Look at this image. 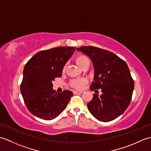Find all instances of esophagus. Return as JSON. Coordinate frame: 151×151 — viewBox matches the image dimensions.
<instances>
[{
    "label": "esophagus",
    "instance_id": "esophagus-1",
    "mask_svg": "<svg viewBox=\"0 0 151 151\" xmlns=\"http://www.w3.org/2000/svg\"><path fill=\"white\" fill-rule=\"evenodd\" d=\"M82 91H73V93L75 94V95H77V94H80V93H82Z\"/></svg>",
    "mask_w": 151,
    "mask_h": 151
}]
</instances>
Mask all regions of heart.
<instances>
[{
    "instance_id": "b5f03b06",
    "label": "heart",
    "mask_w": 151,
    "mask_h": 151,
    "mask_svg": "<svg viewBox=\"0 0 151 151\" xmlns=\"http://www.w3.org/2000/svg\"><path fill=\"white\" fill-rule=\"evenodd\" d=\"M75 62L77 63V65L82 69L85 65L89 63V60L87 57L84 55H79L75 58ZM65 66L63 67V72L65 71ZM88 82V79L84 77L74 78L72 79L70 82V85L73 88L76 89H82L84 86Z\"/></svg>"
}]
</instances>
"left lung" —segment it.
<instances>
[{
    "mask_svg": "<svg viewBox=\"0 0 151 151\" xmlns=\"http://www.w3.org/2000/svg\"><path fill=\"white\" fill-rule=\"evenodd\" d=\"M88 56L93 64L95 76L91 91L101 89L88 103L89 111L100 121L108 122L127 110L132 99L134 82L127 63L116 54L92 46L76 49Z\"/></svg>",
    "mask_w": 151,
    "mask_h": 151,
    "instance_id": "8db88e82",
    "label": "left lung"
}]
</instances>
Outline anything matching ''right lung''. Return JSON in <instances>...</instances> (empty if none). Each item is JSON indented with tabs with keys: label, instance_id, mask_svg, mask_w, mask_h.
Returning a JSON list of instances; mask_svg holds the SVG:
<instances>
[{
	"label": "right lung",
	"instance_id": "obj_1",
	"mask_svg": "<svg viewBox=\"0 0 151 151\" xmlns=\"http://www.w3.org/2000/svg\"><path fill=\"white\" fill-rule=\"evenodd\" d=\"M75 50L73 47L41 50L26 63L21 93L28 110L35 116L52 120L67 107L73 92L64 90L57 93L52 89V81L62 76L63 67Z\"/></svg>",
	"mask_w": 151,
	"mask_h": 151
}]
</instances>
